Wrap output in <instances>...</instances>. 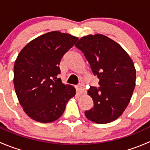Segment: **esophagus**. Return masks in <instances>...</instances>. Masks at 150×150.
Listing matches in <instances>:
<instances>
[{"instance_id": "1", "label": "esophagus", "mask_w": 150, "mask_h": 150, "mask_svg": "<svg viewBox=\"0 0 150 150\" xmlns=\"http://www.w3.org/2000/svg\"><path fill=\"white\" fill-rule=\"evenodd\" d=\"M78 91L79 92V93H84L86 92L85 91V86L83 84H81L78 88Z\"/></svg>"}]
</instances>
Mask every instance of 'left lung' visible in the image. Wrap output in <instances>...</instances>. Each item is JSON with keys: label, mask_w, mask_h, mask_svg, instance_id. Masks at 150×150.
<instances>
[{"label": "left lung", "mask_w": 150, "mask_h": 150, "mask_svg": "<svg viewBox=\"0 0 150 150\" xmlns=\"http://www.w3.org/2000/svg\"><path fill=\"white\" fill-rule=\"evenodd\" d=\"M75 46L83 53L100 86L88 90L93 107L85 115L96 123L114 121L126 109L135 88L132 59L118 43L102 34L82 37Z\"/></svg>", "instance_id": "left-lung-1"}]
</instances>
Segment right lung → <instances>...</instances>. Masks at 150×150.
<instances>
[{
    "label": "right lung",
    "instance_id": "1",
    "mask_svg": "<svg viewBox=\"0 0 150 150\" xmlns=\"http://www.w3.org/2000/svg\"><path fill=\"white\" fill-rule=\"evenodd\" d=\"M78 38L59 31L43 34L19 52L13 68V84L18 100L27 115L47 123L62 115L75 88L62 83L60 62Z\"/></svg>",
    "mask_w": 150,
    "mask_h": 150
}]
</instances>
